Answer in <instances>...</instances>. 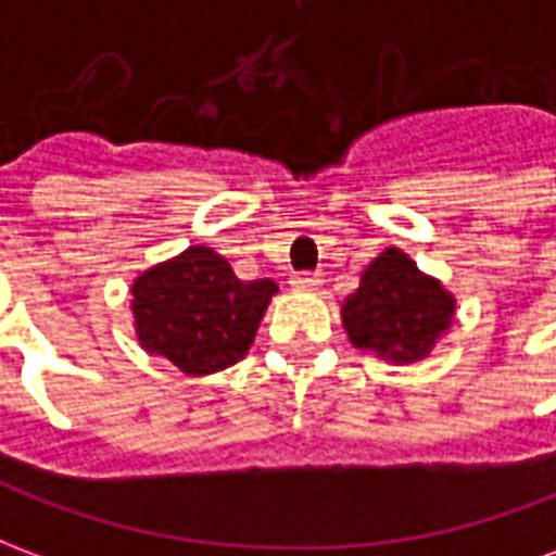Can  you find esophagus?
<instances>
[{
	"label": "esophagus",
	"mask_w": 556,
	"mask_h": 556,
	"mask_svg": "<svg viewBox=\"0 0 556 556\" xmlns=\"http://www.w3.org/2000/svg\"><path fill=\"white\" fill-rule=\"evenodd\" d=\"M289 286L294 291H313L321 286V277H318V274H294V277L289 279Z\"/></svg>",
	"instance_id": "obj_1"
}]
</instances>
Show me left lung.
<instances>
[{
  "mask_svg": "<svg viewBox=\"0 0 556 556\" xmlns=\"http://www.w3.org/2000/svg\"><path fill=\"white\" fill-rule=\"evenodd\" d=\"M453 315V294L396 247L363 270L357 291L342 303L351 345L393 363L422 361L450 330Z\"/></svg>",
  "mask_w": 556,
  "mask_h": 556,
  "instance_id": "obj_1",
  "label": "left lung"
}]
</instances>
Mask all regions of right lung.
<instances>
[{
    "mask_svg": "<svg viewBox=\"0 0 556 556\" xmlns=\"http://www.w3.org/2000/svg\"><path fill=\"white\" fill-rule=\"evenodd\" d=\"M139 345L187 375H211L250 351L277 282L235 277L211 247H190L134 282Z\"/></svg>",
    "mask_w": 556,
    "mask_h": 556,
    "instance_id": "obj_1",
    "label": "right lung"
}]
</instances>
